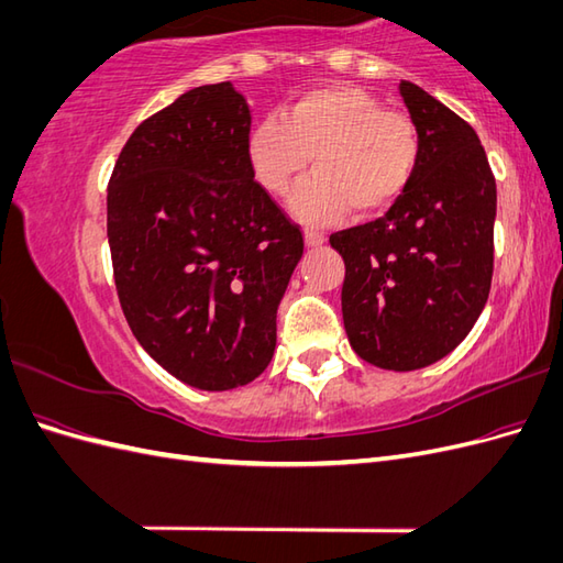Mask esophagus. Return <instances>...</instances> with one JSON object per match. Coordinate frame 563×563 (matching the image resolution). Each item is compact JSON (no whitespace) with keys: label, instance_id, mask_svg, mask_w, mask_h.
I'll return each instance as SVG.
<instances>
[{"label":"esophagus","instance_id":"obj_1","mask_svg":"<svg viewBox=\"0 0 563 563\" xmlns=\"http://www.w3.org/2000/svg\"><path fill=\"white\" fill-rule=\"evenodd\" d=\"M305 244H308V249H319L327 244V236L317 230H305Z\"/></svg>","mask_w":563,"mask_h":563}]
</instances>
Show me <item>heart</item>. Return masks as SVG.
Returning <instances> with one entry per match:
<instances>
[{
	"instance_id": "b5f03b06",
	"label": "heart",
	"mask_w": 563,
	"mask_h": 563,
	"mask_svg": "<svg viewBox=\"0 0 563 563\" xmlns=\"http://www.w3.org/2000/svg\"><path fill=\"white\" fill-rule=\"evenodd\" d=\"M251 174L272 197H288L312 159L294 213L323 225L347 207L376 216L411 187L420 164V135L401 112L356 87H327L288 100L279 117H263L246 135Z\"/></svg>"
}]
</instances>
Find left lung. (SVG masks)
<instances>
[{"label": "left lung", "instance_id": "1", "mask_svg": "<svg viewBox=\"0 0 563 563\" xmlns=\"http://www.w3.org/2000/svg\"><path fill=\"white\" fill-rule=\"evenodd\" d=\"M399 93L420 135L411 187L376 223L331 236L343 255V321L356 356L418 371L479 319L493 277V180L479 135L411 81Z\"/></svg>", "mask_w": 563, "mask_h": 563}]
</instances>
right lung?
<instances>
[{
	"label": "right lung",
	"mask_w": 563,
	"mask_h": 563,
	"mask_svg": "<svg viewBox=\"0 0 563 563\" xmlns=\"http://www.w3.org/2000/svg\"><path fill=\"white\" fill-rule=\"evenodd\" d=\"M251 108L207 84L131 133L108 187V242L124 317L180 383L225 391L272 362L277 308L302 234L253 180Z\"/></svg>",
	"instance_id": "right-lung-1"
}]
</instances>
